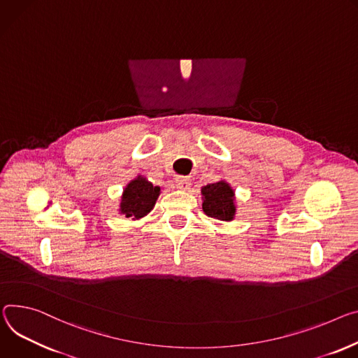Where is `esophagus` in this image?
Wrapping results in <instances>:
<instances>
[{
  "label": "esophagus",
  "mask_w": 358,
  "mask_h": 358,
  "mask_svg": "<svg viewBox=\"0 0 358 358\" xmlns=\"http://www.w3.org/2000/svg\"><path fill=\"white\" fill-rule=\"evenodd\" d=\"M176 187L181 191H187L191 187V180L188 177H177L176 178Z\"/></svg>",
  "instance_id": "1"
}]
</instances>
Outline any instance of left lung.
<instances>
[{"instance_id":"8db88e82","label":"left lung","mask_w":358,"mask_h":358,"mask_svg":"<svg viewBox=\"0 0 358 358\" xmlns=\"http://www.w3.org/2000/svg\"><path fill=\"white\" fill-rule=\"evenodd\" d=\"M203 211L220 221H233L236 217V194L231 185L220 180L201 188Z\"/></svg>"}]
</instances>
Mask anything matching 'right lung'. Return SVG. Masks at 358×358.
Returning <instances> with one entry per match:
<instances>
[{"label": "right lung", "mask_w": 358, "mask_h": 358, "mask_svg": "<svg viewBox=\"0 0 358 358\" xmlns=\"http://www.w3.org/2000/svg\"><path fill=\"white\" fill-rule=\"evenodd\" d=\"M159 192V187L152 185V182H150L145 177L137 176L127 184L122 191L120 214L131 220L145 217L154 208Z\"/></svg>", "instance_id": "obj_1"}]
</instances>
